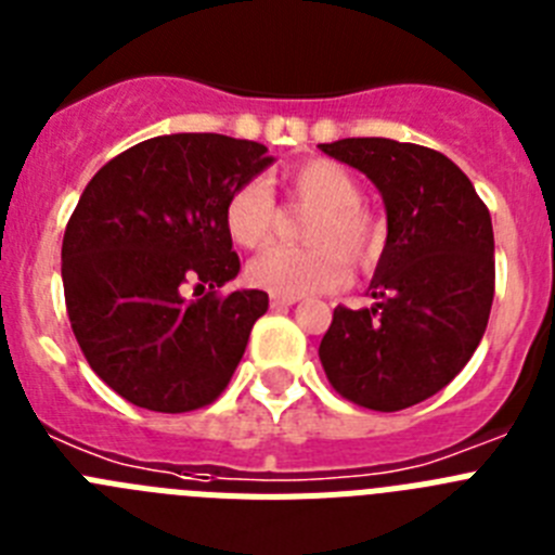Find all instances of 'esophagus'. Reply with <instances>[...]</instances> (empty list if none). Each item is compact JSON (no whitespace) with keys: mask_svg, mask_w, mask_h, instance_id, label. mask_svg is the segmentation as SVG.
<instances>
[{"mask_svg":"<svg viewBox=\"0 0 555 555\" xmlns=\"http://www.w3.org/2000/svg\"><path fill=\"white\" fill-rule=\"evenodd\" d=\"M269 302H272V308H292L294 302H297V297H286V294H272V297H269Z\"/></svg>","mask_w":555,"mask_h":555,"instance_id":"obj_1","label":"esophagus"}]
</instances>
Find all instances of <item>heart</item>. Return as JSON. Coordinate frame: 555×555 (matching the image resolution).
Wrapping results in <instances>:
<instances>
[{
    "label": "heart",
    "instance_id": "heart-1",
    "mask_svg": "<svg viewBox=\"0 0 555 555\" xmlns=\"http://www.w3.org/2000/svg\"><path fill=\"white\" fill-rule=\"evenodd\" d=\"M294 203L313 208L302 224L311 247H269L247 267L255 288L286 297L333 292L347 281L352 263H366L380 242V222L361 203V183L347 166L313 158L283 175ZM224 230L238 247H263L278 230V205L261 180H249L233 191L222 210Z\"/></svg>",
    "mask_w": 555,
    "mask_h": 555
}]
</instances>
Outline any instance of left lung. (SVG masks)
<instances>
[{"mask_svg":"<svg viewBox=\"0 0 555 555\" xmlns=\"http://www.w3.org/2000/svg\"><path fill=\"white\" fill-rule=\"evenodd\" d=\"M320 150L377 185L389 228L370 283L375 306H338L320 361L350 403L409 409L442 391L483 338L494 297L492 217L442 152L391 139Z\"/></svg>","mask_w":555,"mask_h":555,"instance_id":"left-lung-1","label":"left lung"}]
</instances>
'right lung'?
<instances>
[{"label": "right lung", "instance_id": "add662e5", "mask_svg": "<svg viewBox=\"0 0 555 555\" xmlns=\"http://www.w3.org/2000/svg\"><path fill=\"white\" fill-rule=\"evenodd\" d=\"M272 160L258 141L175 132L107 160L82 191L61 249L68 322L127 403L183 414L230 384L269 297L219 294L242 269L222 210Z\"/></svg>", "mask_w": 555, "mask_h": 555}]
</instances>
